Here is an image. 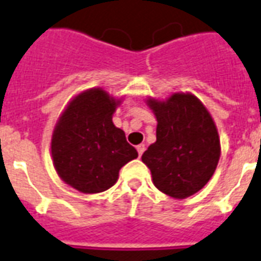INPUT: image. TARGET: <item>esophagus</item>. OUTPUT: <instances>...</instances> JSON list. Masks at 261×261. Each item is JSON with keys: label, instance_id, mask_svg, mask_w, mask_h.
Wrapping results in <instances>:
<instances>
[{"label": "esophagus", "instance_id": "34e87169", "mask_svg": "<svg viewBox=\"0 0 261 261\" xmlns=\"http://www.w3.org/2000/svg\"><path fill=\"white\" fill-rule=\"evenodd\" d=\"M144 150H145V145H144V144H141V145L137 146V152H138L140 158L142 156V153H144Z\"/></svg>", "mask_w": 261, "mask_h": 261}]
</instances>
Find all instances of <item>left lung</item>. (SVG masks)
<instances>
[{
	"label": "left lung",
	"instance_id": "obj_1",
	"mask_svg": "<svg viewBox=\"0 0 261 261\" xmlns=\"http://www.w3.org/2000/svg\"><path fill=\"white\" fill-rule=\"evenodd\" d=\"M156 116V141L144 152L159 191L185 199L209 182L220 159V137L213 117L191 92H175L166 101L148 98Z\"/></svg>",
	"mask_w": 261,
	"mask_h": 261
}]
</instances>
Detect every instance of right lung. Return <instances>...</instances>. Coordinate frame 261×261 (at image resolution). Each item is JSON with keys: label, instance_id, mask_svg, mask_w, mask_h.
Listing matches in <instances>:
<instances>
[{"label": "right lung", "instance_id": "1", "mask_svg": "<svg viewBox=\"0 0 261 261\" xmlns=\"http://www.w3.org/2000/svg\"><path fill=\"white\" fill-rule=\"evenodd\" d=\"M121 99L102 88L73 96L54 128L51 155L62 181L83 194L109 190L125 163L138 152L112 117Z\"/></svg>", "mask_w": 261, "mask_h": 261}]
</instances>
